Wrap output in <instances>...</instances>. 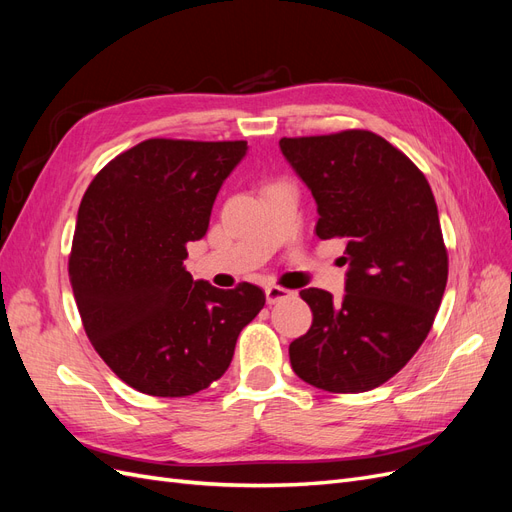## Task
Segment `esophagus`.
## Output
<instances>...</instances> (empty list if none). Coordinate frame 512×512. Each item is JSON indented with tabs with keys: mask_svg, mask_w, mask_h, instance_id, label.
<instances>
[{
	"mask_svg": "<svg viewBox=\"0 0 512 512\" xmlns=\"http://www.w3.org/2000/svg\"><path fill=\"white\" fill-rule=\"evenodd\" d=\"M265 294H267V303L273 305V303H280L282 299L290 297V290H286L282 286H267Z\"/></svg>",
	"mask_w": 512,
	"mask_h": 512,
	"instance_id": "esophagus-1",
	"label": "esophagus"
}]
</instances>
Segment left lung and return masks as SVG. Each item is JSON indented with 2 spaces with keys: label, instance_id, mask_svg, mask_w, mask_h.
Wrapping results in <instances>:
<instances>
[{
  "label": "left lung",
  "instance_id": "left-lung-1",
  "mask_svg": "<svg viewBox=\"0 0 512 512\" xmlns=\"http://www.w3.org/2000/svg\"><path fill=\"white\" fill-rule=\"evenodd\" d=\"M280 147L316 198V235L344 239L348 262L342 303L320 288L299 292L314 320L290 344V365L322 391H371L421 348L442 303L448 254L436 198L406 153L369 130Z\"/></svg>",
  "mask_w": 512,
  "mask_h": 512
}]
</instances>
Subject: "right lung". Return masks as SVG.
<instances>
[{
	"mask_svg": "<svg viewBox=\"0 0 512 512\" xmlns=\"http://www.w3.org/2000/svg\"><path fill=\"white\" fill-rule=\"evenodd\" d=\"M245 141L149 138L89 183L68 260L91 346L132 389L188 397L224 376L241 329L265 307L254 284L220 290L185 271Z\"/></svg>",
	"mask_w": 512,
	"mask_h": 512,
	"instance_id": "right-lung-1",
	"label": "right lung"
}]
</instances>
